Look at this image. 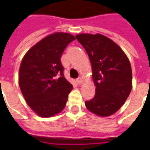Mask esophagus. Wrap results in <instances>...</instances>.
Wrapping results in <instances>:
<instances>
[{
	"label": "esophagus",
	"instance_id": "esophagus-1",
	"mask_svg": "<svg viewBox=\"0 0 150 150\" xmlns=\"http://www.w3.org/2000/svg\"><path fill=\"white\" fill-rule=\"evenodd\" d=\"M76 82L79 85H81L82 83V78H78L77 79H76Z\"/></svg>",
	"mask_w": 150,
	"mask_h": 150
}]
</instances>
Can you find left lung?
<instances>
[{
    "label": "left lung",
    "mask_w": 150,
    "mask_h": 150,
    "mask_svg": "<svg viewBox=\"0 0 150 150\" xmlns=\"http://www.w3.org/2000/svg\"><path fill=\"white\" fill-rule=\"evenodd\" d=\"M89 55L96 94L85 104L89 111L101 117L117 112L129 96L132 72L129 60L117 44L101 34L75 36Z\"/></svg>",
    "instance_id": "left-lung-1"
}]
</instances>
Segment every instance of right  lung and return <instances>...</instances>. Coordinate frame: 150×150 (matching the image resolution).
Listing matches in <instances>:
<instances>
[{"instance_id": "1", "label": "right lung", "mask_w": 150, "mask_h": 150, "mask_svg": "<svg viewBox=\"0 0 150 150\" xmlns=\"http://www.w3.org/2000/svg\"><path fill=\"white\" fill-rule=\"evenodd\" d=\"M75 36L56 33L29 49L22 59L18 82L31 109L39 116L49 117L64 108L72 89L64 75L61 55Z\"/></svg>"}]
</instances>
